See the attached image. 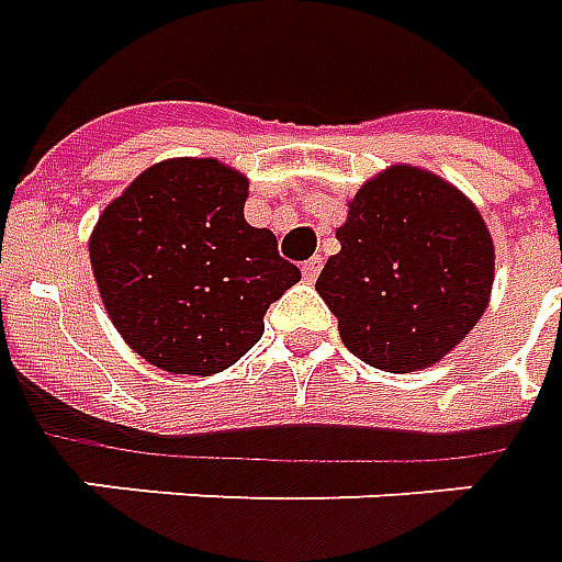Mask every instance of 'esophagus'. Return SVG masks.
<instances>
[{
  "label": "esophagus",
  "instance_id": "34e87169",
  "mask_svg": "<svg viewBox=\"0 0 562 562\" xmlns=\"http://www.w3.org/2000/svg\"><path fill=\"white\" fill-rule=\"evenodd\" d=\"M321 269H324V260H321V257H312V260L302 262V278H305V281L312 284L314 278L321 274Z\"/></svg>",
  "mask_w": 562,
  "mask_h": 562
}]
</instances>
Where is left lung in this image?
I'll list each match as a JSON object with an SVG mask.
<instances>
[{
	"instance_id": "obj_1",
	"label": "left lung",
	"mask_w": 562,
	"mask_h": 562,
	"mask_svg": "<svg viewBox=\"0 0 562 562\" xmlns=\"http://www.w3.org/2000/svg\"><path fill=\"white\" fill-rule=\"evenodd\" d=\"M314 290L345 348L384 372H420L469 336L491 302L496 250L475 202L396 162L369 178L336 229Z\"/></svg>"
}]
</instances>
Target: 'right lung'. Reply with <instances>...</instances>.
Here are the masks:
<instances>
[{
	"label": "right lung",
	"instance_id": "1",
	"mask_svg": "<svg viewBox=\"0 0 562 562\" xmlns=\"http://www.w3.org/2000/svg\"><path fill=\"white\" fill-rule=\"evenodd\" d=\"M248 178L214 157L154 162L111 199L90 266L111 324L172 375H214L260 341L262 317L302 274L272 229L245 221Z\"/></svg>",
	"mask_w": 562,
	"mask_h": 562
}]
</instances>
